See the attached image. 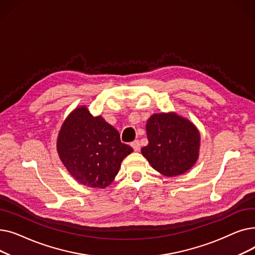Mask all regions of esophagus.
I'll return each mask as SVG.
<instances>
[{
	"label": "esophagus",
	"mask_w": 255,
	"mask_h": 255,
	"mask_svg": "<svg viewBox=\"0 0 255 255\" xmlns=\"http://www.w3.org/2000/svg\"><path fill=\"white\" fill-rule=\"evenodd\" d=\"M131 146L133 148V150L137 152L140 149V143H139L138 140H134L133 142H131Z\"/></svg>",
	"instance_id": "esophagus-1"
}]
</instances>
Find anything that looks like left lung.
<instances>
[{
	"mask_svg": "<svg viewBox=\"0 0 255 255\" xmlns=\"http://www.w3.org/2000/svg\"><path fill=\"white\" fill-rule=\"evenodd\" d=\"M145 129L149 143L141 149V154L161 175L180 176L195 164L200 134L189 120L176 113L154 114Z\"/></svg>",
	"mask_w": 255,
	"mask_h": 255,
	"instance_id": "8db88e82",
	"label": "left lung"
}]
</instances>
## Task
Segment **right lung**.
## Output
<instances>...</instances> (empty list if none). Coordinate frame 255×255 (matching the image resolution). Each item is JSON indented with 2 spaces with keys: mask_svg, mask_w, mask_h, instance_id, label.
<instances>
[{
  "mask_svg": "<svg viewBox=\"0 0 255 255\" xmlns=\"http://www.w3.org/2000/svg\"><path fill=\"white\" fill-rule=\"evenodd\" d=\"M57 150L70 175L82 185L105 188L118 175L123 159L133 152L121 142L117 129L101 117L79 106L67 117L59 132Z\"/></svg>",
  "mask_w": 255,
  "mask_h": 255,
  "instance_id": "add662e5",
  "label": "right lung"
}]
</instances>
